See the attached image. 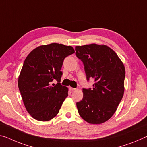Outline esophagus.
Here are the masks:
<instances>
[{
  "label": "esophagus",
  "mask_w": 147,
  "mask_h": 147,
  "mask_svg": "<svg viewBox=\"0 0 147 147\" xmlns=\"http://www.w3.org/2000/svg\"><path fill=\"white\" fill-rule=\"evenodd\" d=\"M69 90H70L71 91H76V88H73V87H69Z\"/></svg>",
  "instance_id": "1"
}]
</instances>
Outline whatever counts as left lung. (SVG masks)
Returning a JSON list of instances; mask_svg holds the SVG:
<instances>
[{
	"label": "left lung",
	"mask_w": 147,
	"mask_h": 147,
	"mask_svg": "<svg viewBox=\"0 0 147 147\" xmlns=\"http://www.w3.org/2000/svg\"><path fill=\"white\" fill-rule=\"evenodd\" d=\"M76 55L83 63L87 80H94L92 89L83 88V99L76 103L79 114L89 123H102L113 116L122 99L125 67L106 45L76 46Z\"/></svg>",
	"instance_id": "obj_1"
}]
</instances>
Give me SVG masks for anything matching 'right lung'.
<instances>
[{
    "label": "right lung",
    "instance_id": "1",
    "mask_svg": "<svg viewBox=\"0 0 147 147\" xmlns=\"http://www.w3.org/2000/svg\"><path fill=\"white\" fill-rule=\"evenodd\" d=\"M75 53L71 46L51 43L37 47L25 60L18 87L27 111L39 121H49L58 114L68 89L60 84L64 58ZM56 80V85L51 84Z\"/></svg>",
    "mask_w": 147,
    "mask_h": 147
}]
</instances>
